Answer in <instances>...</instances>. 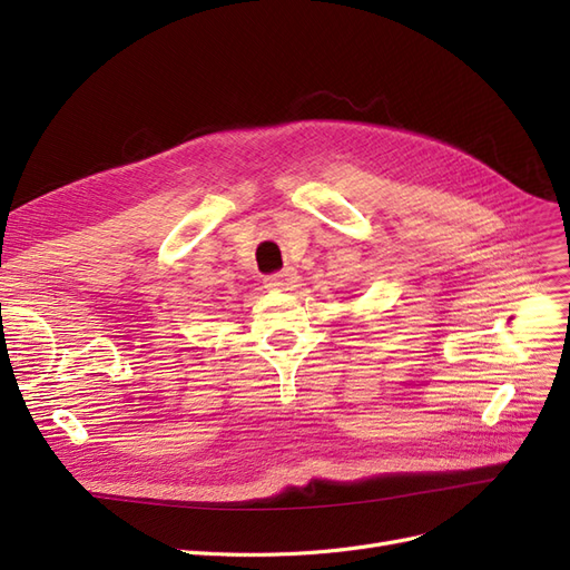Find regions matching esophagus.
<instances>
[{"mask_svg":"<svg viewBox=\"0 0 570 570\" xmlns=\"http://www.w3.org/2000/svg\"><path fill=\"white\" fill-rule=\"evenodd\" d=\"M296 272L293 269H282V272H274V274H269V277L265 279V284L269 286V288H277V291H288L293 284H296Z\"/></svg>","mask_w":570,"mask_h":570,"instance_id":"obj_1","label":"esophagus"}]
</instances>
